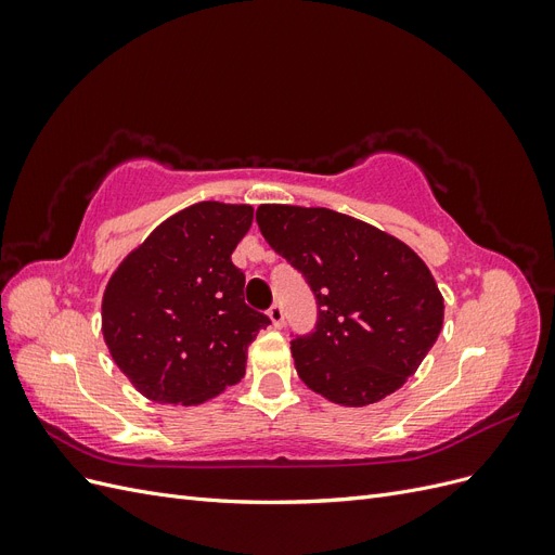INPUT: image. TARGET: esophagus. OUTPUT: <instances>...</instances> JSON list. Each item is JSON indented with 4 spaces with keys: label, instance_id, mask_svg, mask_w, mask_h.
I'll return each instance as SVG.
<instances>
[{
    "label": "esophagus",
    "instance_id": "esophagus-1",
    "mask_svg": "<svg viewBox=\"0 0 555 555\" xmlns=\"http://www.w3.org/2000/svg\"><path fill=\"white\" fill-rule=\"evenodd\" d=\"M268 317H271V322H273L275 328H282V324H284V310H282L280 304L271 306V310H268Z\"/></svg>",
    "mask_w": 555,
    "mask_h": 555
}]
</instances>
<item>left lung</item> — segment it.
Segmentation results:
<instances>
[{"mask_svg": "<svg viewBox=\"0 0 555 555\" xmlns=\"http://www.w3.org/2000/svg\"><path fill=\"white\" fill-rule=\"evenodd\" d=\"M257 224L317 298L314 331L292 340L298 377L347 408L398 391L444 322L424 259L391 233L328 208L263 204Z\"/></svg>", "mask_w": 555, "mask_h": 555, "instance_id": "8db88e82", "label": "left lung"}]
</instances>
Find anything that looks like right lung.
I'll use <instances>...</instances> for the list:
<instances>
[{
	"label": "right lung",
	"instance_id": "right-lung-1",
	"mask_svg": "<svg viewBox=\"0 0 555 555\" xmlns=\"http://www.w3.org/2000/svg\"><path fill=\"white\" fill-rule=\"evenodd\" d=\"M247 204L201 201L162 222L115 268L102 333L145 398L201 405L245 375L247 347L271 324L245 306L231 255L251 227Z\"/></svg>",
	"mask_w": 555,
	"mask_h": 555
}]
</instances>
